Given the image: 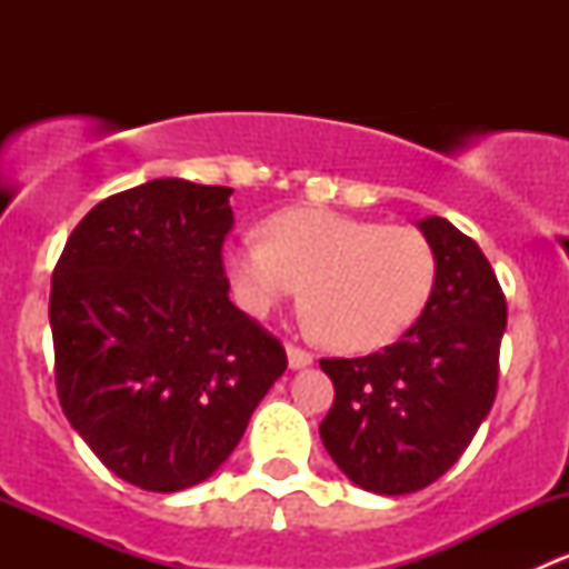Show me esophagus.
I'll use <instances>...</instances> for the list:
<instances>
[{"label": "esophagus", "mask_w": 569, "mask_h": 569, "mask_svg": "<svg viewBox=\"0 0 569 569\" xmlns=\"http://www.w3.org/2000/svg\"><path fill=\"white\" fill-rule=\"evenodd\" d=\"M286 355H289L291 369H306V366L313 363V355L308 352V349L297 347V343H289V347H286Z\"/></svg>", "instance_id": "34e87169"}]
</instances>
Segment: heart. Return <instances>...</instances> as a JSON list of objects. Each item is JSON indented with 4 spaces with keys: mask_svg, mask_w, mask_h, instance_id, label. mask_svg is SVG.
I'll return each mask as SVG.
<instances>
[{
    "mask_svg": "<svg viewBox=\"0 0 569 569\" xmlns=\"http://www.w3.org/2000/svg\"><path fill=\"white\" fill-rule=\"evenodd\" d=\"M226 269L250 317H267L306 283L313 330L341 352H371L421 317L438 256L418 228L300 206L269 217L263 239L228 248Z\"/></svg>",
    "mask_w": 569,
    "mask_h": 569,
    "instance_id": "1",
    "label": "heart"
}]
</instances>
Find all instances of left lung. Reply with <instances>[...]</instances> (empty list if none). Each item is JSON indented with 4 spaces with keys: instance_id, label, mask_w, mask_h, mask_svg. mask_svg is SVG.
<instances>
[{
    "instance_id": "obj_1",
    "label": "left lung",
    "mask_w": 569,
    "mask_h": 569,
    "mask_svg": "<svg viewBox=\"0 0 569 569\" xmlns=\"http://www.w3.org/2000/svg\"><path fill=\"white\" fill-rule=\"evenodd\" d=\"M438 280L416 325L366 358H325L336 399L319 435L363 490L405 496L446 473L490 412L507 297L479 244L443 217L418 222Z\"/></svg>"
}]
</instances>
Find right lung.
<instances>
[{"label":"right lung","mask_w":569,"mask_h":569,"mask_svg":"<svg viewBox=\"0 0 569 569\" xmlns=\"http://www.w3.org/2000/svg\"><path fill=\"white\" fill-rule=\"evenodd\" d=\"M231 192L157 178L112 194L73 228L51 274L62 412L142 490L209 479L289 366L283 343L228 300Z\"/></svg>","instance_id":"add662e5"}]
</instances>
